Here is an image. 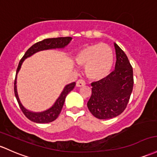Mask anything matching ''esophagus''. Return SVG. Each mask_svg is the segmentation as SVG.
Returning a JSON list of instances; mask_svg holds the SVG:
<instances>
[{
  "instance_id": "1",
  "label": "esophagus",
  "mask_w": 157,
  "mask_h": 157,
  "mask_svg": "<svg viewBox=\"0 0 157 157\" xmlns=\"http://www.w3.org/2000/svg\"><path fill=\"white\" fill-rule=\"evenodd\" d=\"M85 84L86 82L83 80H82V79H80V80H78L77 82H76V86H77V87L83 86H85Z\"/></svg>"
}]
</instances>
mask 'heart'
<instances>
[{
  "mask_svg": "<svg viewBox=\"0 0 157 157\" xmlns=\"http://www.w3.org/2000/svg\"><path fill=\"white\" fill-rule=\"evenodd\" d=\"M113 59V51L106 44L86 46L75 56L77 64L85 66L87 77L95 80H101L109 74Z\"/></svg>",
  "mask_w": 157,
  "mask_h": 157,
  "instance_id": "heart-1",
  "label": "heart"
}]
</instances>
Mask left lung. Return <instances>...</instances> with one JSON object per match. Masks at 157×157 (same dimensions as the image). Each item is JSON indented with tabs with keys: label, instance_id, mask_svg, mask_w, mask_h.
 Returning a JSON list of instances; mask_svg holds the SVG:
<instances>
[{
	"label": "left lung",
	"instance_id": "1",
	"mask_svg": "<svg viewBox=\"0 0 157 157\" xmlns=\"http://www.w3.org/2000/svg\"><path fill=\"white\" fill-rule=\"evenodd\" d=\"M115 70L99 81L91 84L92 95L87 103L91 113L99 119H109L126 109L133 87L132 65L125 53L115 43Z\"/></svg>",
	"mask_w": 157,
	"mask_h": 157
}]
</instances>
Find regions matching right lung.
I'll use <instances>...</instances> for the list:
<instances>
[{
  "label": "right lung",
  "mask_w": 157,
  "mask_h": 157,
  "mask_svg": "<svg viewBox=\"0 0 157 157\" xmlns=\"http://www.w3.org/2000/svg\"><path fill=\"white\" fill-rule=\"evenodd\" d=\"M71 37H58V38H52V39H46L44 40L41 41V42H36L32 45L31 47L26 51L23 57L20 60L19 63H18V68L16 71V75H15V79L14 82V92L15 98H16L17 101H18V105H19L21 109L25 115L28 118L29 120L32 121L36 122V123L39 124H44V123H49V122H52L54 120L57 118L59 116L60 112L63 109V104H64L65 98H66L67 94L69 93L72 89L75 86V82H71V83L68 84L64 88L63 92L61 93L60 96L56 100L55 104L51 108L49 109L46 110L44 112L42 113H33V112L29 111V110L26 109L20 102V100L18 98V92H17V88H16V77L17 74L19 71L21 66L22 63L24 62L26 58L29 57V56H32L33 53L38 52L40 51H44V50L48 49H53V48H63L65 46H66L70 41L71 40Z\"/></svg>",
  "instance_id": "right-lung-1"
}]
</instances>
